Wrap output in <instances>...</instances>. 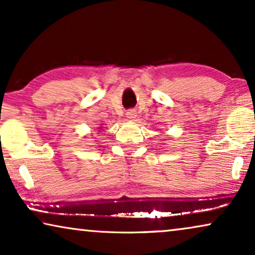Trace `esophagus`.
<instances>
[{
  "instance_id": "34e87169",
  "label": "esophagus",
  "mask_w": 255,
  "mask_h": 255,
  "mask_svg": "<svg viewBox=\"0 0 255 255\" xmlns=\"http://www.w3.org/2000/svg\"><path fill=\"white\" fill-rule=\"evenodd\" d=\"M135 116H137V115H135V111L134 110H128V113H127L128 120H130V121H133L134 118H135Z\"/></svg>"
}]
</instances>
